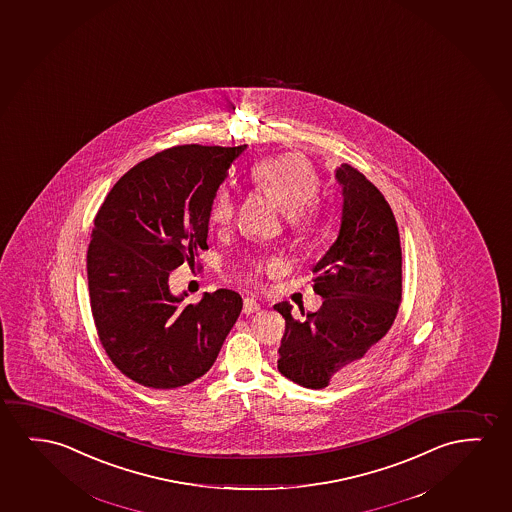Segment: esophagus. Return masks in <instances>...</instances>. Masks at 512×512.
Instances as JSON below:
<instances>
[{
    "instance_id": "34e87169",
    "label": "esophagus",
    "mask_w": 512,
    "mask_h": 512,
    "mask_svg": "<svg viewBox=\"0 0 512 512\" xmlns=\"http://www.w3.org/2000/svg\"><path fill=\"white\" fill-rule=\"evenodd\" d=\"M257 311H260L259 301H255L252 297H246L245 302H243V313L245 315H253Z\"/></svg>"
}]
</instances>
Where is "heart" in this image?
<instances>
[{"label":"heart","instance_id":"obj_1","mask_svg":"<svg viewBox=\"0 0 512 512\" xmlns=\"http://www.w3.org/2000/svg\"><path fill=\"white\" fill-rule=\"evenodd\" d=\"M252 182L257 189L273 197L285 210V222L294 234H304L311 229L318 217V192L320 176L315 166L297 154H281L257 162L252 168ZM236 215V204L229 190L218 189L211 201V224L227 229ZM278 260H257L250 264L248 274L259 278L260 274L276 273Z\"/></svg>","mask_w":512,"mask_h":512}]
</instances>
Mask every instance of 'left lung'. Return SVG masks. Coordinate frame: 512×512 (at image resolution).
I'll use <instances>...</instances> for the list:
<instances>
[{
	"label": "left lung",
	"instance_id": "obj_1",
	"mask_svg": "<svg viewBox=\"0 0 512 512\" xmlns=\"http://www.w3.org/2000/svg\"><path fill=\"white\" fill-rule=\"evenodd\" d=\"M336 176L343 185L341 229L313 269L322 308L295 318L287 302L274 306L285 318L278 369L313 390L362 371L402 301V250L390 204L348 164Z\"/></svg>",
	"mask_w": 512,
	"mask_h": 512
}]
</instances>
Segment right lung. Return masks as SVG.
<instances>
[{"label":"right lung","instance_id":"1","mask_svg":"<svg viewBox=\"0 0 512 512\" xmlns=\"http://www.w3.org/2000/svg\"><path fill=\"white\" fill-rule=\"evenodd\" d=\"M246 145H180L138 162L101 204L87 250L92 318L124 376L155 390L201 378L243 309L220 288L182 306L169 273L208 250L213 197Z\"/></svg>","mask_w":512,"mask_h":512}]
</instances>
